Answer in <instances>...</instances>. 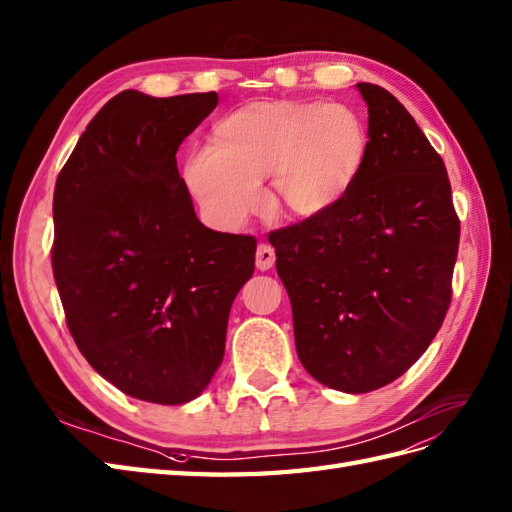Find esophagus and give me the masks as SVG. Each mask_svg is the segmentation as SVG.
<instances>
[{
	"mask_svg": "<svg viewBox=\"0 0 512 512\" xmlns=\"http://www.w3.org/2000/svg\"><path fill=\"white\" fill-rule=\"evenodd\" d=\"M276 263V252H273V247L269 243H260L256 249V267L260 271H267Z\"/></svg>",
	"mask_w": 512,
	"mask_h": 512,
	"instance_id": "esophagus-1",
	"label": "esophagus"
}]
</instances>
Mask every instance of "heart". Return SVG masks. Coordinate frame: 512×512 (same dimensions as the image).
<instances>
[{"mask_svg": "<svg viewBox=\"0 0 512 512\" xmlns=\"http://www.w3.org/2000/svg\"><path fill=\"white\" fill-rule=\"evenodd\" d=\"M367 158V123L352 106L263 99L217 119L184 180L215 228L239 230L265 206L267 178L280 213L315 219L352 193Z\"/></svg>", "mask_w": 512, "mask_h": 512, "instance_id": "obj_1", "label": "heart"}]
</instances>
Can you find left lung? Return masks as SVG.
Returning <instances> with one entry per match:
<instances>
[{
	"label": "left lung",
	"mask_w": 512,
	"mask_h": 512,
	"mask_svg": "<svg viewBox=\"0 0 512 512\" xmlns=\"http://www.w3.org/2000/svg\"><path fill=\"white\" fill-rule=\"evenodd\" d=\"M369 158L330 213L269 232L293 308L297 356L317 382L369 393L417 363L452 302L460 219L443 158L378 84Z\"/></svg>",
	"instance_id": "left-lung-1"
}]
</instances>
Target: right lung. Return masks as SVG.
<instances>
[{"label":"right lung","instance_id":"1","mask_svg":"<svg viewBox=\"0 0 512 512\" xmlns=\"http://www.w3.org/2000/svg\"><path fill=\"white\" fill-rule=\"evenodd\" d=\"M217 102L215 91H123L56 180L52 269L67 328L99 376L143 402L206 389L254 273V236L208 230L178 173V147Z\"/></svg>","mask_w":512,"mask_h":512}]
</instances>
